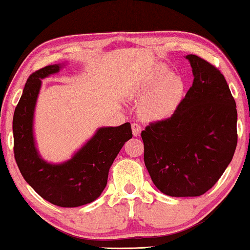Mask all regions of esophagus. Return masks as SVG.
<instances>
[{
  "label": "esophagus",
  "mask_w": 250,
  "mask_h": 250,
  "mask_svg": "<svg viewBox=\"0 0 250 250\" xmlns=\"http://www.w3.org/2000/svg\"><path fill=\"white\" fill-rule=\"evenodd\" d=\"M131 130H132L133 136L137 137V136L140 135V132H141V126H140V125H138V124H132V125H131Z\"/></svg>",
  "instance_id": "esophagus-1"
}]
</instances>
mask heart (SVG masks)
I'll use <instances>...</instances> for the list:
<instances>
[{
  "label": "heart",
  "mask_w": 250,
  "mask_h": 250,
  "mask_svg": "<svg viewBox=\"0 0 250 250\" xmlns=\"http://www.w3.org/2000/svg\"><path fill=\"white\" fill-rule=\"evenodd\" d=\"M184 81L178 74L169 73L168 67L162 62L156 64L150 73L130 89L129 99H144L139 113L148 121H158L169 117L184 95Z\"/></svg>",
  "instance_id": "heart-1"
}]
</instances>
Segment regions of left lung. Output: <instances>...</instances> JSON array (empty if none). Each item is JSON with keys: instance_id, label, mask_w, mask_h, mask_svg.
Here are the masks:
<instances>
[{"instance_id": "left-lung-1", "label": "left lung", "mask_w": 250, "mask_h": 250, "mask_svg": "<svg viewBox=\"0 0 250 250\" xmlns=\"http://www.w3.org/2000/svg\"><path fill=\"white\" fill-rule=\"evenodd\" d=\"M194 76L172 117L141 132L144 161L164 194L200 196L217 183L237 147V109L225 76L195 55H186Z\"/></svg>"}]
</instances>
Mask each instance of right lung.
I'll return each mask as SVG.
<instances>
[{
  "instance_id": "obj_1",
  "label": "right lung",
  "mask_w": 250,
  "mask_h": 250,
  "mask_svg": "<svg viewBox=\"0 0 250 250\" xmlns=\"http://www.w3.org/2000/svg\"><path fill=\"white\" fill-rule=\"evenodd\" d=\"M67 62L37 70L28 78L13 115L14 157L25 182L48 202L76 208L95 201L107 183L109 170L124 145L132 138L129 122L100 126L72 157L51 163L39 154L35 138V111L42 80L61 72Z\"/></svg>"
}]
</instances>
